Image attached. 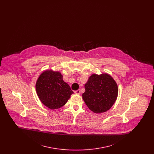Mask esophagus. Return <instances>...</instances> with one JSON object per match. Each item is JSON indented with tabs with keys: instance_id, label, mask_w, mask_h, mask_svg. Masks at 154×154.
Returning <instances> with one entry per match:
<instances>
[{
	"instance_id": "esophagus-1",
	"label": "esophagus",
	"mask_w": 154,
	"mask_h": 154,
	"mask_svg": "<svg viewBox=\"0 0 154 154\" xmlns=\"http://www.w3.org/2000/svg\"><path fill=\"white\" fill-rule=\"evenodd\" d=\"M74 93H75V94H77V95H80L81 94L80 89H78V90L74 91Z\"/></svg>"
}]
</instances>
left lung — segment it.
<instances>
[{"label":"left lung","mask_w":154,"mask_h":154,"mask_svg":"<svg viewBox=\"0 0 154 154\" xmlns=\"http://www.w3.org/2000/svg\"><path fill=\"white\" fill-rule=\"evenodd\" d=\"M85 88L82 99L88 108L95 113L109 110L117 98V84L108 74H93L85 84Z\"/></svg>","instance_id":"1"}]
</instances>
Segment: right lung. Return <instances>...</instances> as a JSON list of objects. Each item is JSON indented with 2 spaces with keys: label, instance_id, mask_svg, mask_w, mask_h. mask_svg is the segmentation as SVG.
<instances>
[{
  "label": "right lung",
  "instance_id": "right-lung-1",
  "mask_svg": "<svg viewBox=\"0 0 154 154\" xmlns=\"http://www.w3.org/2000/svg\"><path fill=\"white\" fill-rule=\"evenodd\" d=\"M36 89L40 101L51 110L62 107L73 94L70 86L63 80L61 73L51 70L45 71L39 76Z\"/></svg>",
  "mask_w": 154,
  "mask_h": 154
}]
</instances>
